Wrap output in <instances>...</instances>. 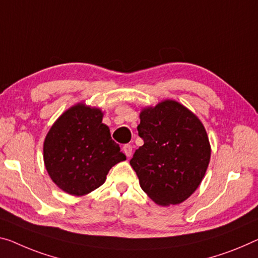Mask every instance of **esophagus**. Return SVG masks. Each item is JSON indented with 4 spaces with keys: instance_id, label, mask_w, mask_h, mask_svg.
<instances>
[{
    "instance_id": "obj_1",
    "label": "esophagus",
    "mask_w": 258,
    "mask_h": 258,
    "mask_svg": "<svg viewBox=\"0 0 258 258\" xmlns=\"http://www.w3.org/2000/svg\"><path fill=\"white\" fill-rule=\"evenodd\" d=\"M123 151H124V153H125V156L129 158V157L133 154V146L130 145V144H125V145L123 146Z\"/></svg>"
}]
</instances>
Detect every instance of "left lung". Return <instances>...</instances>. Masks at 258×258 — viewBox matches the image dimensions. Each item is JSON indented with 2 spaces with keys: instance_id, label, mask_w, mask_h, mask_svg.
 Instances as JSON below:
<instances>
[{
  "instance_id": "left-lung-1",
  "label": "left lung",
  "mask_w": 258,
  "mask_h": 258,
  "mask_svg": "<svg viewBox=\"0 0 258 258\" xmlns=\"http://www.w3.org/2000/svg\"><path fill=\"white\" fill-rule=\"evenodd\" d=\"M138 136L144 144L130 165L142 189L159 205H175L195 191L209 166L207 132L184 106L165 100L141 113Z\"/></svg>"
}]
</instances>
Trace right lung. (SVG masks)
Returning <instances> with one entry per match:
<instances>
[{"mask_svg": "<svg viewBox=\"0 0 258 258\" xmlns=\"http://www.w3.org/2000/svg\"><path fill=\"white\" fill-rule=\"evenodd\" d=\"M98 108L76 105L63 113L43 143L50 179L70 195L83 196L104 183L109 169L125 160L102 123Z\"/></svg>", "mask_w": 258, "mask_h": 258, "instance_id": "obj_1", "label": "right lung"}]
</instances>
